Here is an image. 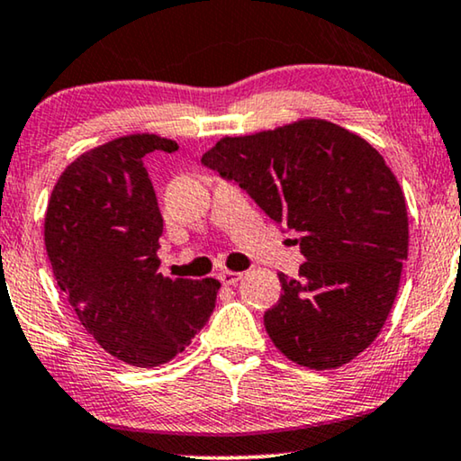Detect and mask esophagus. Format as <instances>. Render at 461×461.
Wrapping results in <instances>:
<instances>
[{
  "instance_id": "esophagus-1",
  "label": "esophagus",
  "mask_w": 461,
  "mask_h": 461,
  "mask_svg": "<svg viewBox=\"0 0 461 461\" xmlns=\"http://www.w3.org/2000/svg\"><path fill=\"white\" fill-rule=\"evenodd\" d=\"M241 276H243V273H237V270H222V273L218 275V279L222 281L224 285H235Z\"/></svg>"
}]
</instances>
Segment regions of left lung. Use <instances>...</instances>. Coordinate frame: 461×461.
Wrapping results in <instances>:
<instances>
[{
	"mask_svg": "<svg viewBox=\"0 0 461 461\" xmlns=\"http://www.w3.org/2000/svg\"><path fill=\"white\" fill-rule=\"evenodd\" d=\"M292 229L306 262L264 312L289 361L338 369L386 323L409 249L405 194L384 157L355 131L306 117L275 130L224 136L201 157Z\"/></svg>",
	"mask_w": 461,
	"mask_h": 461,
	"instance_id": "1",
	"label": "left lung"
}]
</instances>
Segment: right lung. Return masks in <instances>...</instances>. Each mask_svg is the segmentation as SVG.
<instances>
[{
	"instance_id": "obj_1",
	"label": "right lung",
	"mask_w": 461,
	"mask_h": 461,
	"mask_svg": "<svg viewBox=\"0 0 461 461\" xmlns=\"http://www.w3.org/2000/svg\"><path fill=\"white\" fill-rule=\"evenodd\" d=\"M178 150L128 134L86 150L50 194L43 239L54 279L86 331L119 361L157 367L191 344L216 306L220 281L159 273L163 218L144 155Z\"/></svg>"
}]
</instances>
